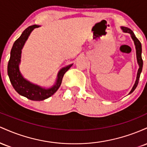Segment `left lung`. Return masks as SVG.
Returning <instances> with one entry per match:
<instances>
[{"label": "left lung", "instance_id": "left-lung-1", "mask_svg": "<svg viewBox=\"0 0 147 147\" xmlns=\"http://www.w3.org/2000/svg\"><path fill=\"white\" fill-rule=\"evenodd\" d=\"M121 29L122 30V31L126 33H129L131 34V38L134 41V44L136 45V57H137V61H138V63L139 65V69H138V74H137V77H136V81L135 82L134 86L131 89V90L130 91L129 94L132 93L133 91L135 90V89L137 87L138 82H139V79H140V76L141 72L142 70V66H143V61L142 59V45L141 43L140 42L139 40L136 38V35L134 34L133 32L129 28H126V27H121Z\"/></svg>", "mask_w": 147, "mask_h": 147}]
</instances>
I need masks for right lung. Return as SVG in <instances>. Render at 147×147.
I'll return each instance as SVG.
<instances>
[{
    "instance_id": "right-lung-1",
    "label": "right lung",
    "mask_w": 147,
    "mask_h": 147,
    "mask_svg": "<svg viewBox=\"0 0 147 147\" xmlns=\"http://www.w3.org/2000/svg\"><path fill=\"white\" fill-rule=\"evenodd\" d=\"M40 27L34 25L26 28L21 36L13 44L10 52V58L7 65V74L11 85L19 95L27 97L30 100L42 101L51 97L57 92L61 84L62 79L65 73L72 66V64L61 68L58 72L56 83L50 88H45L40 86L34 84L23 77L19 70V64L21 63V50L25 45V41L28 38L30 33L34 29Z\"/></svg>"
}]
</instances>
